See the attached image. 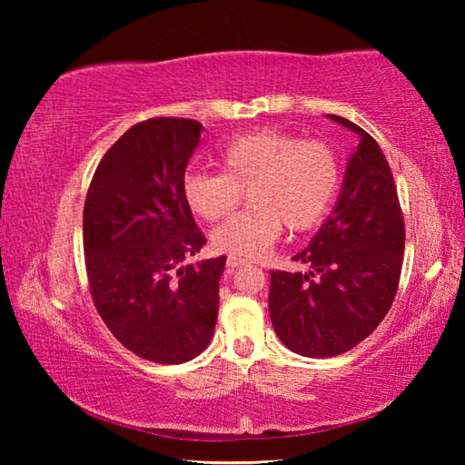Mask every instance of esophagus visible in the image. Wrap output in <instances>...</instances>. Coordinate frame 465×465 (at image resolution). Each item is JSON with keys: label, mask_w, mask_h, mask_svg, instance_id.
<instances>
[{"label": "esophagus", "mask_w": 465, "mask_h": 465, "mask_svg": "<svg viewBox=\"0 0 465 465\" xmlns=\"http://www.w3.org/2000/svg\"><path fill=\"white\" fill-rule=\"evenodd\" d=\"M242 264H246V261H243V258H238V256H230L227 258V269H238V266H242Z\"/></svg>", "instance_id": "esophagus-1"}]
</instances>
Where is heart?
<instances>
[{"label": "heart", "mask_w": 465, "mask_h": 465, "mask_svg": "<svg viewBox=\"0 0 465 465\" xmlns=\"http://www.w3.org/2000/svg\"><path fill=\"white\" fill-rule=\"evenodd\" d=\"M222 174L191 170L183 178L186 207L204 222H219L238 207L243 193L250 207L211 233L223 254L256 261L291 232L316 227L336 199L341 163L324 141L289 133L256 131L227 143L219 153Z\"/></svg>", "instance_id": "heart-1"}]
</instances>
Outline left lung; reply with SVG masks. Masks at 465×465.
<instances>
[{"label":"left lung","instance_id":"left-lung-1","mask_svg":"<svg viewBox=\"0 0 465 465\" xmlns=\"http://www.w3.org/2000/svg\"><path fill=\"white\" fill-rule=\"evenodd\" d=\"M361 137L342 193L310 246L293 256L310 272L271 271L269 312L281 342L326 359L351 351L391 308L404 261V217L390 163L359 124L328 114Z\"/></svg>","mask_w":465,"mask_h":465}]
</instances>
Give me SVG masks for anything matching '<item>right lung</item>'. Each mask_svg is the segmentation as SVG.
I'll list each match as a JSON object with an SVG mask.
<instances>
[{
  "label": "right lung",
  "instance_id": "right-lung-1",
  "mask_svg": "<svg viewBox=\"0 0 465 465\" xmlns=\"http://www.w3.org/2000/svg\"><path fill=\"white\" fill-rule=\"evenodd\" d=\"M203 124L157 116L131 127L98 163L84 204L94 305L124 349L178 365L215 332L225 256L183 264L204 246L183 199Z\"/></svg>",
  "mask_w": 465,
  "mask_h": 465
}]
</instances>
